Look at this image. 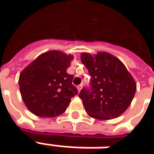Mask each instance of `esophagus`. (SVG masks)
<instances>
[{"mask_svg": "<svg viewBox=\"0 0 154 154\" xmlns=\"http://www.w3.org/2000/svg\"><path fill=\"white\" fill-rule=\"evenodd\" d=\"M82 88H83V85H82V84H79V85L77 86V89H78L79 92H80V90L82 89Z\"/></svg>", "mask_w": 154, "mask_h": 154, "instance_id": "obj_1", "label": "esophagus"}]
</instances>
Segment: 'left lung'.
<instances>
[{
  "instance_id": "8db88e82",
  "label": "left lung",
  "mask_w": 154,
  "mask_h": 154,
  "mask_svg": "<svg viewBox=\"0 0 154 154\" xmlns=\"http://www.w3.org/2000/svg\"><path fill=\"white\" fill-rule=\"evenodd\" d=\"M91 75L90 88H83L79 98L88 115L100 120L120 116L129 107L136 91V82L119 59L103 52L81 54Z\"/></svg>"
}]
</instances>
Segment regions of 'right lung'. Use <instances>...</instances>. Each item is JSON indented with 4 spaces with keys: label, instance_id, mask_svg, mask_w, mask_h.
Here are the masks:
<instances>
[{
    "label": "right lung",
    "instance_id": "obj_1",
    "mask_svg": "<svg viewBox=\"0 0 154 154\" xmlns=\"http://www.w3.org/2000/svg\"><path fill=\"white\" fill-rule=\"evenodd\" d=\"M74 59L57 50L37 57L19 75L22 98L32 114L54 118L64 113L70 99L78 94L72 84L73 75L66 72Z\"/></svg>",
    "mask_w": 154,
    "mask_h": 154
}]
</instances>
